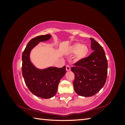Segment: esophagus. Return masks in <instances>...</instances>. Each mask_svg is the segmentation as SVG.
<instances>
[{
	"mask_svg": "<svg viewBox=\"0 0 125 125\" xmlns=\"http://www.w3.org/2000/svg\"><path fill=\"white\" fill-rule=\"evenodd\" d=\"M66 71L67 72L71 71V67L69 66V65H66Z\"/></svg>",
	"mask_w": 125,
	"mask_h": 125,
	"instance_id": "34e87169",
	"label": "esophagus"
}]
</instances>
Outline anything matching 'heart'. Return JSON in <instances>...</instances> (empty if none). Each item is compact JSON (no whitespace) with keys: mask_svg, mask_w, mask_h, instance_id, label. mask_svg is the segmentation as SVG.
Returning <instances> with one entry per match:
<instances>
[{"mask_svg":"<svg viewBox=\"0 0 125 125\" xmlns=\"http://www.w3.org/2000/svg\"><path fill=\"white\" fill-rule=\"evenodd\" d=\"M69 51L75 53V57L77 60H81L87 56L89 53V48L87 46L80 43H74L71 46Z\"/></svg>","mask_w":125,"mask_h":125,"instance_id":"b5f03b06","label":"heart"}]
</instances>
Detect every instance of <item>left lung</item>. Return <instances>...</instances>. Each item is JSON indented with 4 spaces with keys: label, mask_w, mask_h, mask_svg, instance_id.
Returning a JSON list of instances; mask_svg holds the SVG:
<instances>
[{
    "label": "left lung",
    "mask_w": 125,
    "mask_h": 125,
    "mask_svg": "<svg viewBox=\"0 0 125 125\" xmlns=\"http://www.w3.org/2000/svg\"><path fill=\"white\" fill-rule=\"evenodd\" d=\"M90 39L91 48L94 52L71 68L75 75L73 81L75 92L85 97L94 95L100 91L105 85L107 74V61L104 50L94 39Z\"/></svg>",
    "instance_id": "obj_1"
}]
</instances>
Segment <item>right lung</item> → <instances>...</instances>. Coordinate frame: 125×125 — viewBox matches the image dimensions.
Instances as JSON below:
<instances>
[{
	"instance_id": "obj_1",
	"label": "right lung",
	"mask_w": 125,
	"mask_h": 125,
	"mask_svg": "<svg viewBox=\"0 0 125 125\" xmlns=\"http://www.w3.org/2000/svg\"><path fill=\"white\" fill-rule=\"evenodd\" d=\"M51 38L49 34L33 38L27 43L22 55V74L25 83L33 95L43 99H49L56 95L59 82L66 73L65 66L39 69L31 62L30 58L31 50L40 42L47 41Z\"/></svg>"
}]
</instances>
